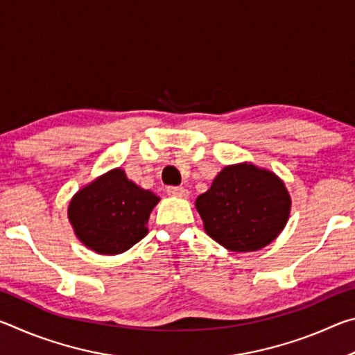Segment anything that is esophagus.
<instances>
[{
	"instance_id": "34e87169",
	"label": "esophagus",
	"mask_w": 355,
	"mask_h": 355,
	"mask_svg": "<svg viewBox=\"0 0 355 355\" xmlns=\"http://www.w3.org/2000/svg\"><path fill=\"white\" fill-rule=\"evenodd\" d=\"M167 194L172 197H188L189 191L186 188H182V186H169V188H167Z\"/></svg>"
}]
</instances>
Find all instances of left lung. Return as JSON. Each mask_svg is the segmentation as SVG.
<instances>
[{
  "label": "left lung",
  "instance_id": "8db88e82",
  "mask_svg": "<svg viewBox=\"0 0 355 355\" xmlns=\"http://www.w3.org/2000/svg\"><path fill=\"white\" fill-rule=\"evenodd\" d=\"M207 235L232 252H255L284 230L291 196L279 175L252 163L225 166L196 199Z\"/></svg>",
  "mask_w": 355,
  "mask_h": 355
}]
</instances>
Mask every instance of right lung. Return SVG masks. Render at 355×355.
<instances>
[{"instance_id":"right-lung-1","label":"right lung","mask_w":355,"mask_h":355,"mask_svg":"<svg viewBox=\"0 0 355 355\" xmlns=\"http://www.w3.org/2000/svg\"><path fill=\"white\" fill-rule=\"evenodd\" d=\"M159 197L128 180L122 167L75 192L67 218L76 238L100 255H117L148 233V218Z\"/></svg>"}]
</instances>
